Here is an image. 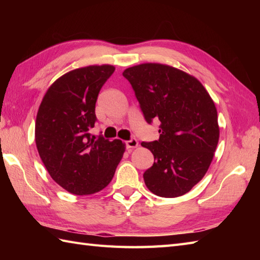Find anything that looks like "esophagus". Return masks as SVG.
<instances>
[{
  "label": "esophagus",
  "mask_w": 260,
  "mask_h": 260,
  "mask_svg": "<svg viewBox=\"0 0 260 260\" xmlns=\"http://www.w3.org/2000/svg\"><path fill=\"white\" fill-rule=\"evenodd\" d=\"M137 146H139V142H137L136 139H132V140L126 142V147L127 148H135Z\"/></svg>",
  "instance_id": "34e87169"
}]
</instances>
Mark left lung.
Here are the masks:
<instances>
[{
    "mask_svg": "<svg viewBox=\"0 0 260 260\" xmlns=\"http://www.w3.org/2000/svg\"><path fill=\"white\" fill-rule=\"evenodd\" d=\"M123 76L147 123L161 121L159 139L141 144L154 155V164L143 174L147 189L163 198L185 194L207 173L218 145L212 98L196 77L168 64H137Z\"/></svg>",
    "mask_w": 260,
    "mask_h": 260,
    "instance_id": "obj_1",
    "label": "left lung"
}]
</instances>
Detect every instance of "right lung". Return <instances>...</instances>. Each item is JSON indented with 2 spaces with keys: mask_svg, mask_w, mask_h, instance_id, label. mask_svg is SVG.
I'll use <instances>...</instances> for the list:
<instances>
[{
  "mask_svg": "<svg viewBox=\"0 0 260 260\" xmlns=\"http://www.w3.org/2000/svg\"><path fill=\"white\" fill-rule=\"evenodd\" d=\"M114 66H88L71 70L48 88L36 120V144L53 181L76 196L106 187L125 152L119 140L89 133L95 106Z\"/></svg>",
  "mask_w": 260,
  "mask_h": 260,
  "instance_id": "add662e5",
  "label": "right lung"
}]
</instances>
